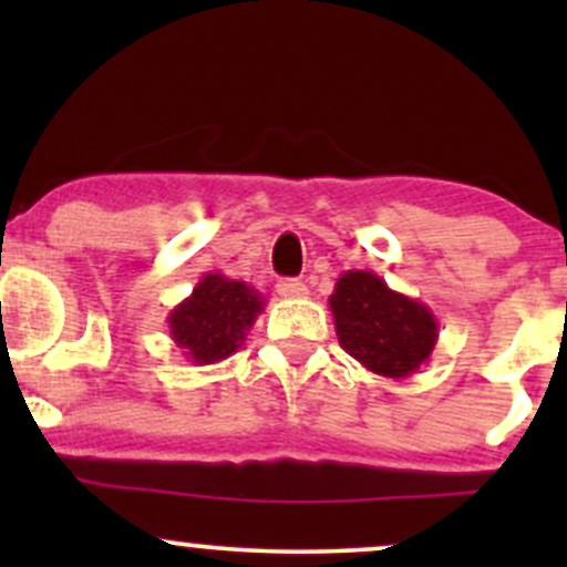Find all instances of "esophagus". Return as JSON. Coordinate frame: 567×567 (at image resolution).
I'll use <instances>...</instances> for the list:
<instances>
[{"instance_id": "obj_1", "label": "esophagus", "mask_w": 567, "mask_h": 567, "mask_svg": "<svg viewBox=\"0 0 567 567\" xmlns=\"http://www.w3.org/2000/svg\"><path fill=\"white\" fill-rule=\"evenodd\" d=\"M277 292L282 298H306L309 296V288H306L301 279H279Z\"/></svg>"}]
</instances>
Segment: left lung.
I'll use <instances>...</instances> for the list:
<instances>
[{
    "mask_svg": "<svg viewBox=\"0 0 567 567\" xmlns=\"http://www.w3.org/2000/svg\"><path fill=\"white\" fill-rule=\"evenodd\" d=\"M328 303L338 343L370 373L405 379L432 357L440 336L432 309L373 271H343Z\"/></svg>",
    "mask_w": 567,
    "mask_h": 567,
    "instance_id": "left-lung-1",
    "label": "left lung"
}]
</instances>
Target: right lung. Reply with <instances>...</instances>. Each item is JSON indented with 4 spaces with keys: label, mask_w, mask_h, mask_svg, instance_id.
Instances as JSON below:
<instances>
[{
    "label": "right lung",
    "mask_w": 567,
    "mask_h": 567,
    "mask_svg": "<svg viewBox=\"0 0 567 567\" xmlns=\"http://www.w3.org/2000/svg\"><path fill=\"white\" fill-rule=\"evenodd\" d=\"M264 306L266 298L252 285L210 271L167 315V328L188 362L216 365L243 347Z\"/></svg>",
    "instance_id": "obj_1"
}]
</instances>
